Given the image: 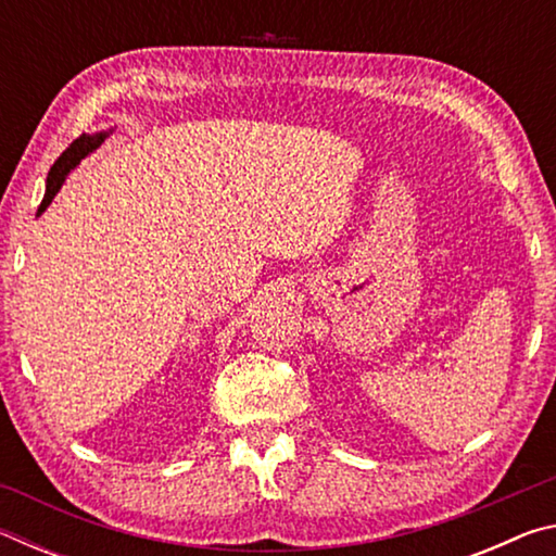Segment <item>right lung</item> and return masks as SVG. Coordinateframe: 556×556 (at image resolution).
I'll return each mask as SVG.
<instances>
[{
  "mask_svg": "<svg viewBox=\"0 0 556 556\" xmlns=\"http://www.w3.org/2000/svg\"><path fill=\"white\" fill-rule=\"evenodd\" d=\"M110 131H98V135H80L75 142L65 149V152L59 156V162L51 166L49 178H46V193H43V201L39 205V215L49 208V203L53 201V195L61 191V186L65 181V176H68L75 166L80 164V159H86L90 152H96V149L105 142Z\"/></svg>",
  "mask_w": 556,
  "mask_h": 556,
  "instance_id": "1",
  "label": "right lung"
}]
</instances>
